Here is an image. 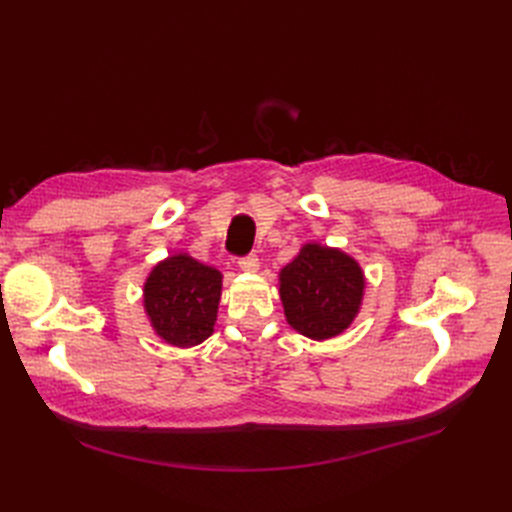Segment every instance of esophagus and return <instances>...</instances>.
<instances>
[{
	"label": "esophagus",
	"instance_id": "34e87169",
	"mask_svg": "<svg viewBox=\"0 0 512 512\" xmlns=\"http://www.w3.org/2000/svg\"><path fill=\"white\" fill-rule=\"evenodd\" d=\"M258 267H260V262H258V258H256L254 254H250V256H245V258L239 260V269L245 271V273H256Z\"/></svg>",
	"mask_w": 512,
	"mask_h": 512
}]
</instances>
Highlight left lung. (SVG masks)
<instances>
[{"mask_svg": "<svg viewBox=\"0 0 512 512\" xmlns=\"http://www.w3.org/2000/svg\"><path fill=\"white\" fill-rule=\"evenodd\" d=\"M365 275L337 247L305 243L280 271V299L290 327L322 342L344 333L361 312Z\"/></svg>", "mask_w": 512, "mask_h": 512, "instance_id": "1", "label": "left lung"}]
</instances>
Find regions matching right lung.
<instances>
[{
  "label": "right lung",
  "mask_w": 512,
  "mask_h": 512,
  "mask_svg": "<svg viewBox=\"0 0 512 512\" xmlns=\"http://www.w3.org/2000/svg\"><path fill=\"white\" fill-rule=\"evenodd\" d=\"M220 297L222 273L183 252L160 260L143 284L151 329L175 348L198 346L213 333Z\"/></svg>",
  "instance_id": "right-lung-1"
}]
</instances>
